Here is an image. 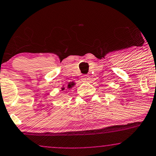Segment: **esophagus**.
<instances>
[{"instance_id":"obj_1","label":"esophagus","mask_w":156,"mask_h":156,"mask_svg":"<svg viewBox=\"0 0 156 156\" xmlns=\"http://www.w3.org/2000/svg\"><path fill=\"white\" fill-rule=\"evenodd\" d=\"M89 80H90V77L89 75H84L82 77V81L83 82H89Z\"/></svg>"}]
</instances>
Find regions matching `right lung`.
Returning <instances> with one entry per match:
<instances>
[{
  "mask_svg": "<svg viewBox=\"0 0 156 156\" xmlns=\"http://www.w3.org/2000/svg\"><path fill=\"white\" fill-rule=\"evenodd\" d=\"M74 82H71V83H69L68 84V86H67V88H68V89H70V88L72 87L73 86H74ZM65 88H62V90H63V89H64Z\"/></svg>",
  "mask_w": 156,
  "mask_h": 156,
  "instance_id": "right-lung-1",
  "label": "right lung"
}]
</instances>
